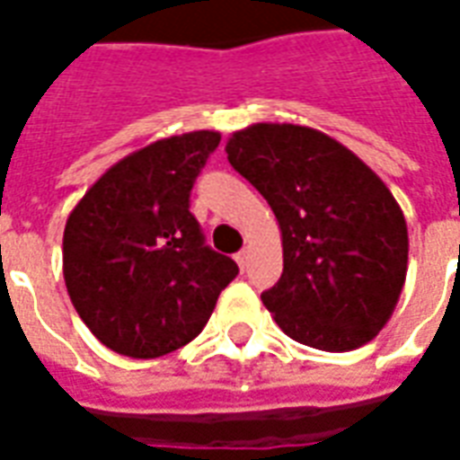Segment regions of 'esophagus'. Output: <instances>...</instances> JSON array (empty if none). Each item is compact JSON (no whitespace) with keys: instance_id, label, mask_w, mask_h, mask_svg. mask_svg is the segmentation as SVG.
<instances>
[{"instance_id":"34e87169","label":"esophagus","mask_w":460,"mask_h":460,"mask_svg":"<svg viewBox=\"0 0 460 460\" xmlns=\"http://www.w3.org/2000/svg\"><path fill=\"white\" fill-rule=\"evenodd\" d=\"M234 259H236V263H239L241 270H246V266H249V253H246V251H239Z\"/></svg>"}]
</instances>
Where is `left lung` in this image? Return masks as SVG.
I'll list each match as a JSON object with an SVG mask.
<instances>
[{"label": "left lung", "instance_id": "1", "mask_svg": "<svg viewBox=\"0 0 460 460\" xmlns=\"http://www.w3.org/2000/svg\"><path fill=\"white\" fill-rule=\"evenodd\" d=\"M226 155L279 219L283 273L261 296L279 328L325 352L375 340L409 261L404 214L385 181L330 135L290 122L236 130Z\"/></svg>", "mask_w": 460, "mask_h": 460}]
</instances>
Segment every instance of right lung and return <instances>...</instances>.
<instances>
[{
	"mask_svg": "<svg viewBox=\"0 0 460 460\" xmlns=\"http://www.w3.org/2000/svg\"><path fill=\"white\" fill-rule=\"evenodd\" d=\"M217 130L172 135L115 162L68 214L64 280L113 352L155 359L199 335L239 266L204 243L190 191Z\"/></svg>",
	"mask_w": 460,
	"mask_h": 460,
	"instance_id": "1",
	"label": "right lung"
}]
</instances>
